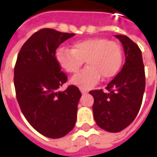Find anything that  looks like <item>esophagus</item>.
I'll return each instance as SVG.
<instances>
[{"instance_id":"34e87169","label":"esophagus","mask_w":157,"mask_h":157,"mask_svg":"<svg viewBox=\"0 0 157 157\" xmlns=\"http://www.w3.org/2000/svg\"><path fill=\"white\" fill-rule=\"evenodd\" d=\"M80 90H81V92H82V94H85V93L87 92V90H85V89H83V88H81Z\"/></svg>"}]
</instances>
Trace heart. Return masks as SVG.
Segmentation results:
<instances>
[{"mask_svg": "<svg viewBox=\"0 0 157 157\" xmlns=\"http://www.w3.org/2000/svg\"><path fill=\"white\" fill-rule=\"evenodd\" d=\"M59 65L70 74L79 71L86 63L87 66L72 77V84L88 89L100 81L112 78L117 74L123 60V52L117 42L105 38H90L75 42L72 49L59 48L56 51Z\"/></svg>", "mask_w": 157, "mask_h": 157, "instance_id": "b5f03b06", "label": "heart"}]
</instances>
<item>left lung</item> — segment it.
Instances as JSON below:
<instances>
[{"instance_id": "obj_1", "label": "left lung", "mask_w": 157, "mask_h": 157, "mask_svg": "<svg viewBox=\"0 0 157 157\" xmlns=\"http://www.w3.org/2000/svg\"><path fill=\"white\" fill-rule=\"evenodd\" d=\"M125 54V63L118 74L106 86V92L90 91L97 124L106 131L117 133L128 127L137 116L145 87V68L141 50L125 35H116Z\"/></svg>"}]
</instances>
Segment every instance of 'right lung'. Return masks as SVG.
Listing matches in <instances>:
<instances>
[{"label":"right lung","mask_w":157,"mask_h":157,"mask_svg":"<svg viewBox=\"0 0 157 157\" xmlns=\"http://www.w3.org/2000/svg\"><path fill=\"white\" fill-rule=\"evenodd\" d=\"M75 35L52 29L34 33L22 45L14 68L16 97L30 125L51 139L71 131L76 121L82 93L77 86L59 88L67 82L56 59V49Z\"/></svg>","instance_id":"right-lung-1"}]
</instances>
